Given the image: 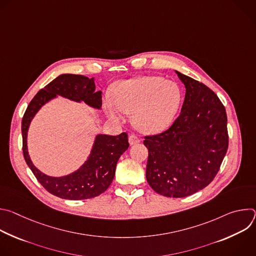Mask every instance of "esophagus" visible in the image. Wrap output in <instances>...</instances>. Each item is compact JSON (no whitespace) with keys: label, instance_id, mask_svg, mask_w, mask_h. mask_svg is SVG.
<instances>
[{"label":"esophagus","instance_id":"34e87169","mask_svg":"<svg viewBox=\"0 0 256 256\" xmlns=\"http://www.w3.org/2000/svg\"><path fill=\"white\" fill-rule=\"evenodd\" d=\"M128 142H130V144H136L140 142V138L136 134H130L128 136Z\"/></svg>","mask_w":256,"mask_h":256}]
</instances>
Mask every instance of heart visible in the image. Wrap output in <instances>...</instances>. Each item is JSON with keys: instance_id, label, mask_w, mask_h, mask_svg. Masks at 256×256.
<instances>
[{"instance_id": "b5f03b06", "label": "heart", "mask_w": 256, "mask_h": 256, "mask_svg": "<svg viewBox=\"0 0 256 256\" xmlns=\"http://www.w3.org/2000/svg\"><path fill=\"white\" fill-rule=\"evenodd\" d=\"M112 99L103 108L108 118L120 122L132 114V124L140 132L155 134L165 130L175 118L181 102V90L173 82L159 76H140L116 82Z\"/></svg>"}]
</instances>
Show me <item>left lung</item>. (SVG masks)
<instances>
[{
	"label": "left lung",
	"instance_id": "obj_1",
	"mask_svg": "<svg viewBox=\"0 0 256 256\" xmlns=\"http://www.w3.org/2000/svg\"><path fill=\"white\" fill-rule=\"evenodd\" d=\"M186 86L180 116L164 132L144 136L149 157L146 178L167 198H186L208 186L228 149L227 114L204 84L175 70Z\"/></svg>",
	"mask_w": 256,
	"mask_h": 256
}]
</instances>
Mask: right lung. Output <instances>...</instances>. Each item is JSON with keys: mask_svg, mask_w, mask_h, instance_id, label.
<instances>
[{"mask_svg": "<svg viewBox=\"0 0 256 256\" xmlns=\"http://www.w3.org/2000/svg\"><path fill=\"white\" fill-rule=\"evenodd\" d=\"M102 92L95 91L94 78L83 75L62 74L42 89L29 103L22 120L23 155L28 167L40 184L52 194L64 200H87L104 192L116 175L120 157L128 150L126 132L118 136L99 134L95 136L87 160L77 170L70 174L56 177L50 176L36 168L28 154L27 136L30 124L40 108L50 100L62 96L78 103L101 109Z\"/></svg>", "mask_w": 256, "mask_h": 256, "instance_id": "1", "label": "right lung"}]
</instances>
